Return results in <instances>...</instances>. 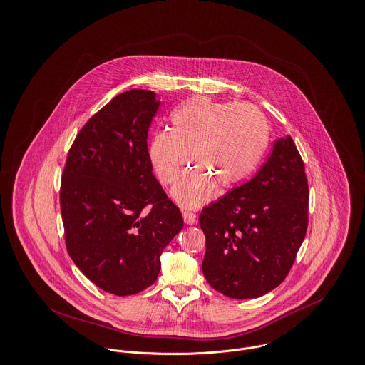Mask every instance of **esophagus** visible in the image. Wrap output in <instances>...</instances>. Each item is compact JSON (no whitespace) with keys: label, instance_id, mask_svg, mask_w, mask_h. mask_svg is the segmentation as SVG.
I'll list each match as a JSON object with an SVG mask.
<instances>
[{"label":"esophagus","instance_id":"34e87169","mask_svg":"<svg viewBox=\"0 0 365 365\" xmlns=\"http://www.w3.org/2000/svg\"><path fill=\"white\" fill-rule=\"evenodd\" d=\"M182 215H183V221L186 222V224H189V225H193V224H196L197 222V215L195 214V212H192V211H182Z\"/></svg>","mask_w":365,"mask_h":365}]
</instances>
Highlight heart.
Here are the masks:
<instances>
[{"instance_id": "1", "label": "heart", "mask_w": 365, "mask_h": 365, "mask_svg": "<svg viewBox=\"0 0 365 365\" xmlns=\"http://www.w3.org/2000/svg\"><path fill=\"white\" fill-rule=\"evenodd\" d=\"M169 131L155 133L148 160L163 185L173 183L189 161L196 166L172 189L186 208H197L214 196L215 185L230 189L256 168L269 143V123L249 103L217 102L196 96L170 115Z\"/></svg>"}]
</instances>
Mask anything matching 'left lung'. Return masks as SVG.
Here are the masks:
<instances>
[{
	"mask_svg": "<svg viewBox=\"0 0 365 365\" xmlns=\"http://www.w3.org/2000/svg\"><path fill=\"white\" fill-rule=\"evenodd\" d=\"M308 200L305 166L287 135L249 182L202 208L207 283L235 299L283 283L307 234Z\"/></svg>",
	"mask_w": 365,
	"mask_h": 365,
	"instance_id": "obj_1",
	"label": "left lung"
}]
</instances>
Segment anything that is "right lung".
<instances>
[{
	"label": "right lung",
	"instance_id": "add662e5",
	"mask_svg": "<svg viewBox=\"0 0 365 365\" xmlns=\"http://www.w3.org/2000/svg\"><path fill=\"white\" fill-rule=\"evenodd\" d=\"M160 105L145 89L115 96L77 134L61 175L67 252L92 283L119 297L155 283L163 249L183 228L148 160Z\"/></svg>",
	"mask_w": 365,
	"mask_h": 365
}]
</instances>
